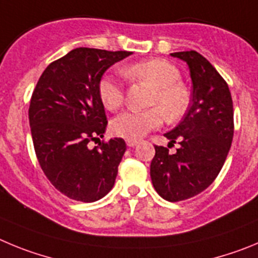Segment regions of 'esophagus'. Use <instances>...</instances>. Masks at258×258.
Masks as SVG:
<instances>
[{"label":"esophagus","mask_w":258,"mask_h":258,"mask_svg":"<svg viewBox=\"0 0 258 258\" xmlns=\"http://www.w3.org/2000/svg\"><path fill=\"white\" fill-rule=\"evenodd\" d=\"M126 144H127V146H130V148H134V146L138 145L139 141L138 140H134V139H127Z\"/></svg>","instance_id":"esophagus-1"}]
</instances>
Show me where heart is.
Masks as SVG:
<instances>
[{
    "instance_id": "1",
    "label": "heart",
    "mask_w": 258,
    "mask_h": 258,
    "mask_svg": "<svg viewBox=\"0 0 258 258\" xmlns=\"http://www.w3.org/2000/svg\"><path fill=\"white\" fill-rule=\"evenodd\" d=\"M122 73L132 80H141L154 89L149 104L155 105L146 110H127L115 117L112 131L120 138H143L150 130L163 122V113L168 120H176L184 115L189 106V91L180 83V71L173 64L162 59L144 60L123 68ZM101 103L109 110H117L124 101L123 86L117 77L105 74L97 85Z\"/></svg>"
}]
</instances>
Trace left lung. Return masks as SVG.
Listing matches in <instances>:
<instances>
[{"instance_id": "8db88e82", "label": "left lung", "mask_w": 258, "mask_h": 258, "mask_svg": "<svg viewBox=\"0 0 258 258\" xmlns=\"http://www.w3.org/2000/svg\"><path fill=\"white\" fill-rule=\"evenodd\" d=\"M171 56L184 60L192 82V99L182 120L164 134L169 145L180 148L169 154L155 145L150 164L154 189L168 202H180L207 189L221 171L234 136V112L229 86L199 52L181 51Z\"/></svg>"}]
</instances>
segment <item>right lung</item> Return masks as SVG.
Instances as JSON below:
<instances>
[{
    "label": "right lung",
    "mask_w": 258,
    "mask_h": 258,
    "mask_svg": "<svg viewBox=\"0 0 258 258\" xmlns=\"http://www.w3.org/2000/svg\"><path fill=\"white\" fill-rule=\"evenodd\" d=\"M130 51L78 47L43 71L32 94L29 126L39 166L50 182L68 198L96 202L114 185L123 139L104 138L106 120L97 85L109 67Z\"/></svg>",
    "instance_id": "1"
}]
</instances>
